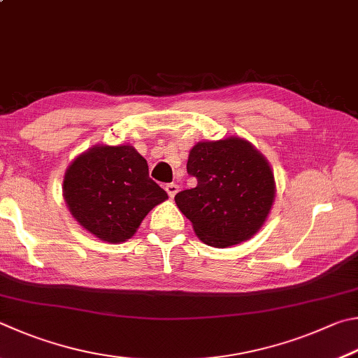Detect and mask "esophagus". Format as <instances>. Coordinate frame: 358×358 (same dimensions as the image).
Instances as JSON below:
<instances>
[{
  "label": "esophagus",
  "mask_w": 358,
  "mask_h": 358,
  "mask_svg": "<svg viewBox=\"0 0 358 358\" xmlns=\"http://www.w3.org/2000/svg\"><path fill=\"white\" fill-rule=\"evenodd\" d=\"M165 190H166V193L169 195V198H174L176 193L179 192V185H178V184H174V182H171V184H166V185H165Z\"/></svg>",
  "instance_id": "1"
}]
</instances>
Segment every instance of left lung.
Returning a JSON list of instances; mask_svg holds the SVG:
<instances>
[{
    "mask_svg": "<svg viewBox=\"0 0 358 358\" xmlns=\"http://www.w3.org/2000/svg\"><path fill=\"white\" fill-rule=\"evenodd\" d=\"M187 173L195 189L174 196L196 236L212 247H231L252 237L271 212L273 173L248 141L231 136L193 146Z\"/></svg>",
    "mask_w": 358,
    "mask_h": 358,
    "instance_id": "obj_1",
    "label": "left lung"
}]
</instances>
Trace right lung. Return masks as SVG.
<instances>
[{"label": "right lung", "instance_id": "right-lung-1", "mask_svg": "<svg viewBox=\"0 0 358 358\" xmlns=\"http://www.w3.org/2000/svg\"><path fill=\"white\" fill-rule=\"evenodd\" d=\"M64 199L81 227L106 242H124L143 218L168 198L149 178L148 162L125 146H96L72 162Z\"/></svg>", "mask_w": 358, "mask_h": 358}]
</instances>
